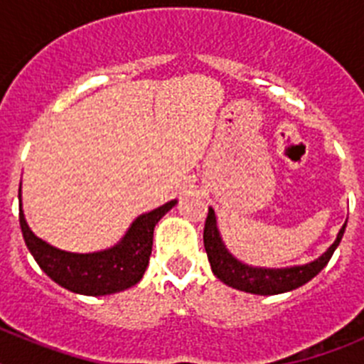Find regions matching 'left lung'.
<instances>
[{
	"label": "left lung",
	"mask_w": 364,
	"mask_h": 364,
	"mask_svg": "<svg viewBox=\"0 0 364 364\" xmlns=\"http://www.w3.org/2000/svg\"><path fill=\"white\" fill-rule=\"evenodd\" d=\"M345 228L346 224L341 228L336 242L328 247V252L323 253L319 259L310 262V264L284 269L252 268V266L239 262L222 244L220 235L217 231V224H215V211L210 208L204 224V247L205 253H208V259H210L211 269L217 275V279H220L224 284L237 288L240 291H247V294L277 295L295 290L299 286L311 281L328 264V260L332 259L336 247L339 246L341 239H343Z\"/></svg>",
	"instance_id": "obj_1"
}]
</instances>
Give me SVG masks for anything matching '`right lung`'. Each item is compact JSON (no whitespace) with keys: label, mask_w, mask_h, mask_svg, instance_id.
<instances>
[{"label":"right lung","mask_w":364,"mask_h":364,"mask_svg":"<svg viewBox=\"0 0 364 364\" xmlns=\"http://www.w3.org/2000/svg\"><path fill=\"white\" fill-rule=\"evenodd\" d=\"M18 197H21L18 193ZM176 200L167 202L156 210L140 215L133 222L120 244L98 253H69L49 246L28 230L23 211L19 210V226L25 244L54 282L65 290L82 295H111L127 290L142 279L149 264L153 231L160 218L171 210Z\"/></svg>","instance_id":"obj_1"}]
</instances>
